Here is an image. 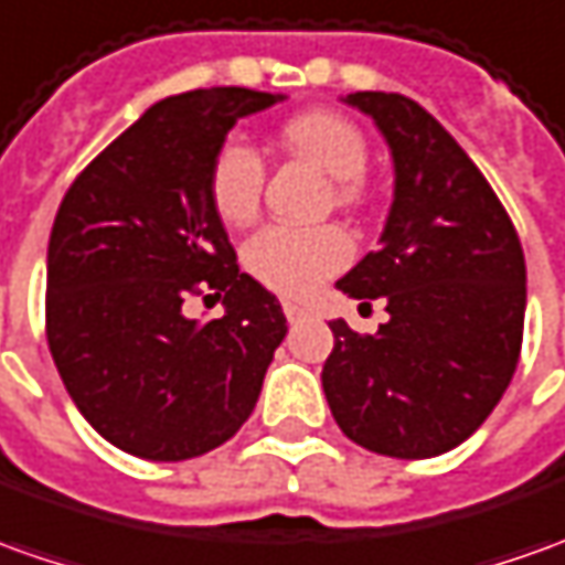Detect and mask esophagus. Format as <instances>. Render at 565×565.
<instances>
[{
    "instance_id": "obj_1",
    "label": "esophagus",
    "mask_w": 565,
    "mask_h": 565,
    "mask_svg": "<svg viewBox=\"0 0 565 565\" xmlns=\"http://www.w3.org/2000/svg\"><path fill=\"white\" fill-rule=\"evenodd\" d=\"M284 315H287V321H290V324H297V321H306V318L312 315V309L299 306V302H294V299H284Z\"/></svg>"
}]
</instances>
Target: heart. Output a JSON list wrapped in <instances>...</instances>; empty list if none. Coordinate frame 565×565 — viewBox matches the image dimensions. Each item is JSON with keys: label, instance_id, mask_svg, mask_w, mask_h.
Wrapping results in <instances>:
<instances>
[{"label": "heart", "instance_id": "obj_1", "mask_svg": "<svg viewBox=\"0 0 565 565\" xmlns=\"http://www.w3.org/2000/svg\"><path fill=\"white\" fill-rule=\"evenodd\" d=\"M281 141L287 151L309 160L328 179L340 182L337 185L340 201H359L355 179L367 167V141L355 122L333 110H306L284 122ZM263 185H266L263 157L244 138H228L210 167V201L216 206L218 218L228 225H247L259 210ZM349 256H352V244L333 225L312 232L268 225L259 234H253L244 247V263L253 271V278H259L266 287L287 297L309 294L328 275L347 266Z\"/></svg>", "mask_w": 565, "mask_h": 565}]
</instances>
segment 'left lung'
Listing matches in <instances>:
<instances>
[{
	"instance_id": "left-lung-1",
	"label": "left lung",
	"mask_w": 565,
	"mask_h": 565,
	"mask_svg": "<svg viewBox=\"0 0 565 565\" xmlns=\"http://www.w3.org/2000/svg\"><path fill=\"white\" fill-rule=\"evenodd\" d=\"M343 102L377 122L395 188L380 250L337 287L352 299L383 297L390 321L377 333L331 321L321 386L355 445L436 458L482 427L516 371L523 247L486 175L433 114L398 92H352Z\"/></svg>"
}]
</instances>
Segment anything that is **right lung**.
Here are the masks:
<instances>
[{
  "label": "right lung",
  "mask_w": 565,
  "mask_h": 565,
  "mask_svg": "<svg viewBox=\"0 0 565 565\" xmlns=\"http://www.w3.org/2000/svg\"><path fill=\"white\" fill-rule=\"evenodd\" d=\"M284 95L194 89L151 105L67 188L49 237L45 337L79 414L145 460L228 443L287 333L275 294L237 268L210 167L241 117ZM226 294L206 326L181 302Z\"/></svg>",
  "instance_id": "1"
}]
</instances>
